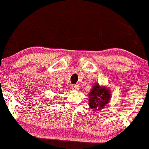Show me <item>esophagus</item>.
<instances>
[{"mask_svg":"<svg viewBox=\"0 0 149 149\" xmlns=\"http://www.w3.org/2000/svg\"><path fill=\"white\" fill-rule=\"evenodd\" d=\"M71 88H72L73 90H78L79 86L77 85H72V87H71Z\"/></svg>","mask_w":149,"mask_h":149,"instance_id":"1","label":"esophagus"}]
</instances>
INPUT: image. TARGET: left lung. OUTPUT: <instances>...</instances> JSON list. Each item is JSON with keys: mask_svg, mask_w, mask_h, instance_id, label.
<instances>
[{"mask_svg": "<svg viewBox=\"0 0 149 149\" xmlns=\"http://www.w3.org/2000/svg\"><path fill=\"white\" fill-rule=\"evenodd\" d=\"M111 96V91L108 87L95 83L89 93V107L95 111H102L108 104Z\"/></svg>", "mask_w": 149, "mask_h": 149, "instance_id": "1", "label": "left lung"}]
</instances>
